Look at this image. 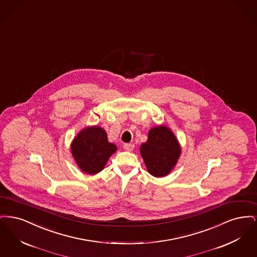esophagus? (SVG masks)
I'll return each mask as SVG.
<instances>
[{"instance_id":"1","label":"esophagus","mask_w":257,"mask_h":257,"mask_svg":"<svg viewBox=\"0 0 257 257\" xmlns=\"http://www.w3.org/2000/svg\"><path fill=\"white\" fill-rule=\"evenodd\" d=\"M134 145H132V144H126V145H124V146H123L124 150H126V151H129V152L133 151V150H134Z\"/></svg>"}]
</instances>
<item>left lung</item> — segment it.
Instances as JSON below:
<instances>
[{
	"instance_id": "1",
	"label": "left lung",
	"mask_w": 257,
	"mask_h": 257,
	"mask_svg": "<svg viewBox=\"0 0 257 257\" xmlns=\"http://www.w3.org/2000/svg\"><path fill=\"white\" fill-rule=\"evenodd\" d=\"M140 153L147 170L154 177H164L171 173L181 155V146L174 133L166 125L152 127Z\"/></svg>"
}]
</instances>
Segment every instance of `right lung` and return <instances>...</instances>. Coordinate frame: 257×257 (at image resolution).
Returning a JSON list of instances; mask_svg holds the SVG:
<instances>
[{
	"mask_svg": "<svg viewBox=\"0 0 257 257\" xmlns=\"http://www.w3.org/2000/svg\"><path fill=\"white\" fill-rule=\"evenodd\" d=\"M77 166L87 174L102 171L117 147L108 141L106 131L97 125L86 126L75 137L70 145Z\"/></svg>",
	"mask_w": 257,
	"mask_h": 257,
	"instance_id": "1",
	"label": "right lung"
}]
</instances>
